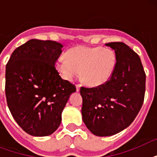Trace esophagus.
<instances>
[{
  "label": "esophagus",
  "mask_w": 157,
  "mask_h": 157,
  "mask_svg": "<svg viewBox=\"0 0 157 157\" xmlns=\"http://www.w3.org/2000/svg\"><path fill=\"white\" fill-rule=\"evenodd\" d=\"M76 91L78 92V91L80 90V88H81V86H80L79 84H77V85H76Z\"/></svg>",
  "instance_id": "esophagus-1"
}]
</instances>
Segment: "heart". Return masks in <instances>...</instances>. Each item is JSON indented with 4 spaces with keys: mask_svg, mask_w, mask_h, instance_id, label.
Wrapping results in <instances>:
<instances>
[{
    "mask_svg": "<svg viewBox=\"0 0 157 157\" xmlns=\"http://www.w3.org/2000/svg\"><path fill=\"white\" fill-rule=\"evenodd\" d=\"M116 63V55L110 49L79 45L67 50L66 58H59L55 67L62 77L68 81L78 75L81 70L84 82L91 87H97L109 81Z\"/></svg>",
    "mask_w": 157,
    "mask_h": 157,
    "instance_id": "b5f03b06",
    "label": "heart"
}]
</instances>
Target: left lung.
Instances as JSON below:
<instances>
[{"label": "left lung", "instance_id": "obj_1", "mask_svg": "<svg viewBox=\"0 0 157 157\" xmlns=\"http://www.w3.org/2000/svg\"><path fill=\"white\" fill-rule=\"evenodd\" d=\"M116 55L112 77L103 86L81 87L82 120L97 136H112L134 121L145 94L146 74L141 59L123 42H110Z\"/></svg>", "mask_w": 157, "mask_h": 157}]
</instances>
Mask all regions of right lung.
Masks as SVG:
<instances>
[{"instance_id":"obj_1","label":"right lung","mask_w":157,"mask_h":157,"mask_svg":"<svg viewBox=\"0 0 157 157\" xmlns=\"http://www.w3.org/2000/svg\"><path fill=\"white\" fill-rule=\"evenodd\" d=\"M62 44L32 39L14 50L6 69V96L13 119L30 135L52 134L76 86L59 76L54 64Z\"/></svg>"}]
</instances>
